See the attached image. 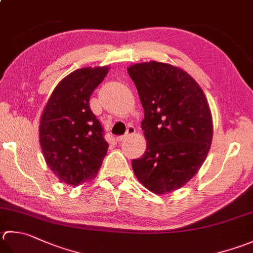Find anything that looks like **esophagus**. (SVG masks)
I'll return each instance as SVG.
<instances>
[{"label": "esophagus", "instance_id": "obj_1", "mask_svg": "<svg viewBox=\"0 0 253 253\" xmlns=\"http://www.w3.org/2000/svg\"><path fill=\"white\" fill-rule=\"evenodd\" d=\"M136 132V128L133 127V126H128V128H127V130H126V133L125 135H123V136H118L117 138H116V140L117 141H123V140H125L126 138H128L129 136H131V135H133V133Z\"/></svg>", "mask_w": 253, "mask_h": 253}]
</instances>
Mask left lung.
I'll return each instance as SVG.
<instances>
[{"mask_svg": "<svg viewBox=\"0 0 253 253\" xmlns=\"http://www.w3.org/2000/svg\"><path fill=\"white\" fill-rule=\"evenodd\" d=\"M145 111L141 128L147 150L131 161L148 190L163 194L186 184L205 161L212 138L209 103L199 84L182 69L162 62L127 69Z\"/></svg>", "mask_w": 253, "mask_h": 253, "instance_id": "8db88e82", "label": "left lung"}]
</instances>
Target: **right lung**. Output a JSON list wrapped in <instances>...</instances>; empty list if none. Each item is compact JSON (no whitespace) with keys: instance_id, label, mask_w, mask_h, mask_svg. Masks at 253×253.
<instances>
[{"instance_id":"1","label":"right lung","mask_w":253,"mask_h":253,"mask_svg":"<svg viewBox=\"0 0 253 253\" xmlns=\"http://www.w3.org/2000/svg\"><path fill=\"white\" fill-rule=\"evenodd\" d=\"M108 68H83L59 82L42 112L39 142L44 160L60 182L79 185L100 170L108 143L90 107V96Z\"/></svg>"}]
</instances>
